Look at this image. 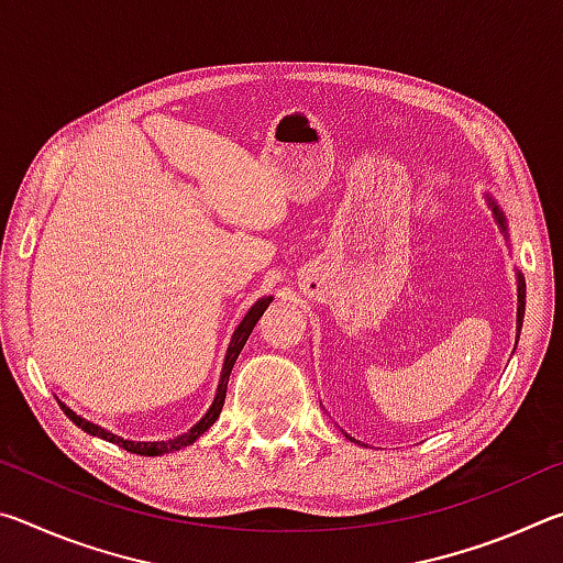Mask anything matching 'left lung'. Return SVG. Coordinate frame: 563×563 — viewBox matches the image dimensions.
<instances>
[{
    "label": "left lung",
    "instance_id": "8db88e82",
    "mask_svg": "<svg viewBox=\"0 0 563 563\" xmlns=\"http://www.w3.org/2000/svg\"><path fill=\"white\" fill-rule=\"evenodd\" d=\"M487 201H489V206H492V213H494V221L499 223V228H501V233H507V218H504V213L499 211V206L494 203V198L492 196H487ZM519 278V308H517V328H519V332H521V322H523V300H527V290H523V278H521V273L517 275ZM347 437V434H345ZM352 440V437H350Z\"/></svg>",
    "mask_w": 563,
    "mask_h": 563
}]
</instances>
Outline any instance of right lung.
Wrapping results in <instances>:
<instances>
[{"mask_svg":"<svg viewBox=\"0 0 563 563\" xmlns=\"http://www.w3.org/2000/svg\"><path fill=\"white\" fill-rule=\"evenodd\" d=\"M271 302H273V298L268 295V298H261L258 302L253 305L251 310L245 312V318L241 320V325H238V328H235V332H233L231 345H228L225 360H223V373H221V379H218V389H216L213 405L208 407V412H206L201 419H198V422H196L194 427H190L188 432H184L180 437H176V440H166V442H131V440H123V437H119V434H111L109 430H103V427L89 422V419L79 417L76 412H71V409L66 407L64 402H59V405H62V409H64V415L69 417L76 427H81V430L87 432V434L101 437V440H107V442H111V444H119L121 450L133 452V454H141V456H161V454H168V452H178V450H184V446L194 444V442L198 440V437H201L206 430H211L213 422L218 419V415H221L223 402H225V389H228V377H231V369H233V365H235L238 355H241V350H243V345H245V340L251 338V332H253V328H255V322H258V320L263 318V312H265V308H268Z\"/></svg>","mask_w":563,"mask_h":563,"instance_id":"right-lung-1","label":"right lung"}]
</instances>
